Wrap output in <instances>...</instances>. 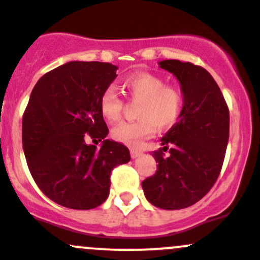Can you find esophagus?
<instances>
[{
  "instance_id": "1",
  "label": "esophagus",
  "mask_w": 260,
  "mask_h": 260,
  "mask_svg": "<svg viewBox=\"0 0 260 260\" xmlns=\"http://www.w3.org/2000/svg\"><path fill=\"white\" fill-rule=\"evenodd\" d=\"M141 151H137V149H131V157L132 158H137V157L141 156Z\"/></svg>"
}]
</instances>
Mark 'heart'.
<instances>
[{"label":"heart","mask_w":260,"mask_h":260,"mask_svg":"<svg viewBox=\"0 0 260 260\" xmlns=\"http://www.w3.org/2000/svg\"><path fill=\"white\" fill-rule=\"evenodd\" d=\"M128 94L140 101L136 122H123L112 129L117 142L137 147L145 138L151 137L154 129L171 128L179 120L183 108V94L179 88L165 85V80L151 73L138 72L125 77L122 81ZM99 109L107 122L120 119L123 101L114 88H106L99 98Z\"/></svg>","instance_id":"heart-1"}]
</instances>
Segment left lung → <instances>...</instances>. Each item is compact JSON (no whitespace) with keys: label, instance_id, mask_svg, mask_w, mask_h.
Returning <instances> with one entry per match:
<instances>
[{"label":"left lung","instance_id":"1","mask_svg":"<svg viewBox=\"0 0 260 260\" xmlns=\"http://www.w3.org/2000/svg\"><path fill=\"white\" fill-rule=\"evenodd\" d=\"M158 65L179 80L183 108L179 122L161 138L162 148L153 152L157 171L142 181V188L156 208L179 210L201 200L219 177L229 140V109L204 68L180 60Z\"/></svg>","mask_w":260,"mask_h":260}]
</instances>
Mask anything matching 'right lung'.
<instances>
[{
	"mask_svg": "<svg viewBox=\"0 0 260 260\" xmlns=\"http://www.w3.org/2000/svg\"><path fill=\"white\" fill-rule=\"evenodd\" d=\"M113 64L69 61L36 83L22 118L28 170L40 190L59 205L89 210L107 200L111 172L131 159L122 143L106 140L102 91L117 78ZM90 135L101 148L86 145Z\"/></svg>",
	"mask_w": 260,
	"mask_h": 260,
	"instance_id": "1",
	"label": "right lung"
}]
</instances>
